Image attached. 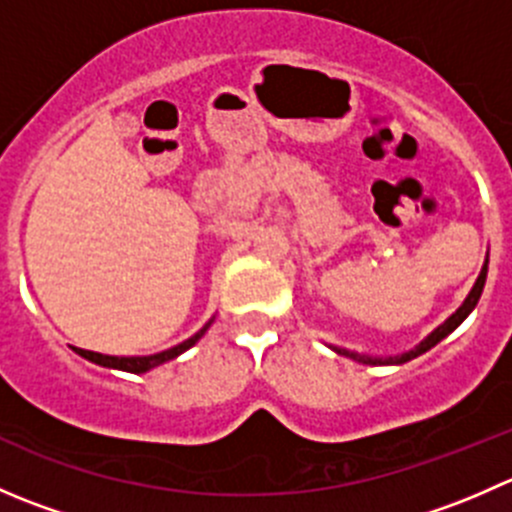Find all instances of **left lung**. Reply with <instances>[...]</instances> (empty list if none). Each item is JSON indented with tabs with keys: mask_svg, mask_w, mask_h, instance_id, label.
I'll use <instances>...</instances> for the list:
<instances>
[{
	"mask_svg": "<svg viewBox=\"0 0 512 512\" xmlns=\"http://www.w3.org/2000/svg\"><path fill=\"white\" fill-rule=\"evenodd\" d=\"M485 275H488V260H485L483 270H480V277H478V282H476V285H473L471 294H468V297H466V302H463L461 307L456 309V314H451V317H448L446 322H443L441 327L436 329V332H431V334H428V337L423 339V342L418 344L416 349H411V352H406V354H401V356H386V359H374V356H361V354L347 352V349H337V347H334V352H337V354H344V356H352V359L361 361V364H371V366H379V364H404V361H411V359H416L418 354H423V352H428V349H431V347H436V344L441 342L443 337H448V334H451L453 329H456L458 324H461L463 319H466L468 314L473 312V307H476V304H478V299H480V292H483V287H485Z\"/></svg>",
	"mask_w": 512,
	"mask_h": 512,
	"instance_id": "left-lung-1",
	"label": "left lung"
}]
</instances>
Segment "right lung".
Instances as JSON below:
<instances>
[{
    "mask_svg": "<svg viewBox=\"0 0 512 512\" xmlns=\"http://www.w3.org/2000/svg\"><path fill=\"white\" fill-rule=\"evenodd\" d=\"M210 327V322L205 324L203 329H200L198 334H193L190 339H185L183 344H178V347L173 349H165V352L160 354H153V356H106V354H96V352H89V349H76V354H81L84 359L94 361V364H101V366H111V369H123V371H131V374H143V371L153 369V366L163 364V361H170L175 359L178 354H183L185 349L193 347L195 342H198L200 337L205 334V329Z\"/></svg>",
    "mask_w": 512,
    "mask_h": 512,
    "instance_id": "right-lung-1",
    "label": "right lung"
}]
</instances>
